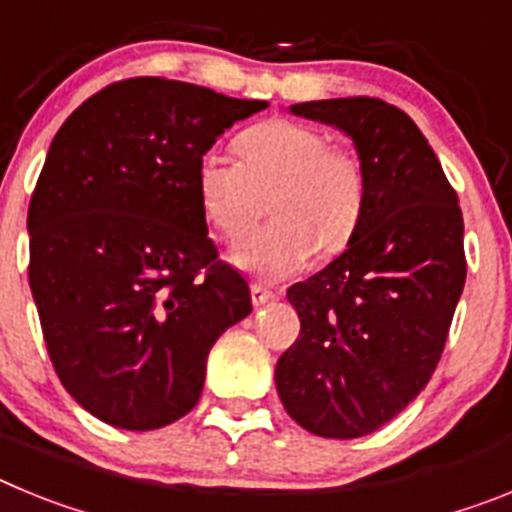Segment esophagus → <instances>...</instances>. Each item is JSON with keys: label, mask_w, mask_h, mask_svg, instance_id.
<instances>
[{"label": "esophagus", "mask_w": 512, "mask_h": 512, "mask_svg": "<svg viewBox=\"0 0 512 512\" xmlns=\"http://www.w3.org/2000/svg\"><path fill=\"white\" fill-rule=\"evenodd\" d=\"M274 297H277V295H274L271 289H266L264 284H251V300H253V305H256V307L266 305V302H271Z\"/></svg>", "instance_id": "obj_1"}]
</instances>
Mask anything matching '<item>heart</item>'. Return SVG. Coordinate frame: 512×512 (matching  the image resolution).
<instances>
[{"label":"heart","instance_id":"1","mask_svg":"<svg viewBox=\"0 0 512 512\" xmlns=\"http://www.w3.org/2000/svg\"><path fill=\"white\" fill-rule=\"evenodd\" d=\"M243 161L210 148L197 161V194L207 223L235 241L264 210L271 223L235 248V264L264 282L305 269L315 251L351 243L366 205L359 153L328 146L325 133L295 120H266L238 138Z\"/></svg>","mask_w":512,"mask_h":512}]
</instances>
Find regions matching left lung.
Wrapping results in <instances>:
<instances>
[{
    "label": "left lung",
    "instance_id": "1",
    "mask_svg": "<svg viewBox=\"0 0 512 512\" xmlns=\"http://www.w3.org/2000/svg\"><path fill=\"white\" fill-rule=\"evenodd\" d=\"M289 112L354 140L366 205L346 251L287 289L300 336L274 379L305 431L359 438L408 408L436 372L467 279L464 217L433 148L395 104L346 97Z\"/></svg>",
    "mask_w": 512,
    "mask_h": 512
}]
</instances>
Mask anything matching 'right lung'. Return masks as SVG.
I'll list each match as a JSON object with an SVG mask.
<instances>
[{"label":"right lung","instance_id":"obj_1","mask_svg":"<svg viewBox=\"0 0 512 512\" xmlns=\"http://www.w3.org/2000/svg\"><path fill=\"white\" fill-rule=\"evenodd\" d=\"M266 107L138 76L53 138L27 210V274L53 369L94 418L153 431L187 415L210 348L251 312L246 279L207 235L197 161Z\"/></svg>","mask_w":512,"mask_h":512}]
</instances>
